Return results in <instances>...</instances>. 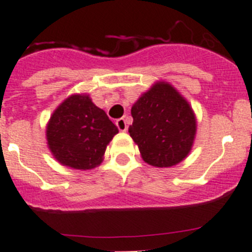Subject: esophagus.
<instances>
[{"label":"esophagus","instance_id":"1","mask_svg":"<svg viewBox=\"0 0 252 252\" xmlns=\"http://www.w3.org/2000/svg\"><path fill=\"white\" fill-rule=\"evenodd\" d=\"M116 125H117L119 130L122 131V132H126V131H127V122H126L125 119H119L116 121Z\"/></svg>","mask_w":252,"mask_h":252}]
</instances>
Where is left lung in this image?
<instances>
[{"label":"left lung","instance_id":"left-lung-1","mask_svg":"<svg viewBox=\"0 0 252 252\" xmlns=\"http://www.w3.org/2000/svg\"><path fill=\"white\" fill-rule=\"evenodd\" d=\"M131 115L128 132L149 165L169 168L188 157L197 133V117L175 87L155 82L132 104Z\"/></svg>","mask_w":252,"mask_h":252}]
</instances>
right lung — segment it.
<instances>
[{
    "mask_svg": "<svg viewBox=\"0 0 252 252\" xmlns=\"http://www.w3.org/2000/svg\"><path fill=\"white\" fill-rule=\"evenodd\" d=\"M119 128L87 93L69 95L46 124V141L59 164L77 170L94 169Z\"/></svg>",
    "mask_w": 252,
    "mask_h": 252,
    "instance_id": "right-lung-1",
    "label": "right lung"
}]
</instances>
